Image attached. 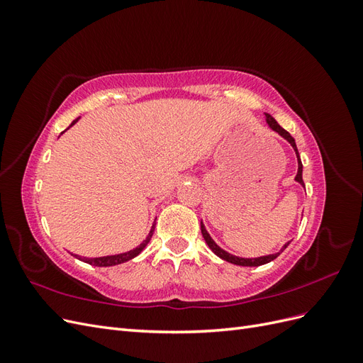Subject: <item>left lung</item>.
Instances as JSON below:
<instances>
[{
    "mask_svg": "<svg viewBox=\"0 0 363 363\" xmlns=\"http://www.w3.org/2000/svg\"><path fill=\"white\" fill-rule=\"evenodd\" d=\"M265 121H267V124H268V127H269L271 130H274V131H276V133H279L283 139H286V140L289 142V144H291V147L294 148L295 155H296V160H298V172H296V175H295V182H298L301 186H304V182H303V163H301V159H300V155H298V150H296V145H295V139L288 133L286 130L281 128V127L277 124V121L274 119L269 113H265ZM201 233H203V238H204V240H206V244L208 245V248H211L218 257H221L223 260L233 263V265H239V267H260V265H265V263H269L271 260L279 257V256L281 255V252L284 251V248H286V247L291 244V240H289V242H286V244H284V245L280 248V251L274 252V255L260 256V257H255V259H247V257H239V256L230 255V252H227L225 250H223L221 247L216 245V242L211 238V235L207 233V230H206L203 221H201Z\"/></svg>",
    "mask_w": 363,
    "mask_h": 363,
    "instance_id": "left-lung-1",
    "label": "left lung"
}]
</instances>
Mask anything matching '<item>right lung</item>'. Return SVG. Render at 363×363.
Masks as SVG:
<instances>
[{
	"label": "right lung",
	"mask_w": 363,
	"mask_h": 363,
	"mask_svg": "<svg viewBox=\"0 0 363 363\" xmlns=\"http://www.w3.org/2000/svg\"><path fill=\"white\" fill-rule=\"evenodd\" d=\"M77 121H79V118L74 119L69 127H72V125L77 123ZM69 127H68V128H69ZM155 227H156V221H155V224H152V227H151V230H150V233H148V236L145 238L144 242H142L139 247H136V248H133V250L125 251V252H121V255L103 256V257H82V256H79V255H72V252H71V255H72L74 257L79 259V260L89 263V265H94V267H115V265H119V263H124V262H127V260H131L133 257H136V256L139 255V252L148 245L152 233H155Z\"/></svg>",
	"instance_id": "obj_1"
}]
</instances>
